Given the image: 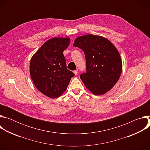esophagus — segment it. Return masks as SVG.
<instances>
[{
	"label": "esophagus",
	"instance_id": "obj_1",
	"mask_svg": "<svg viewBox=\"0 0 150 150\" xmlns=\"http://www.w3.org/2000/svg\"><path fill=\"white\" fill-rule=\"evenodd\" d=\"M74 73L75 74V75H77V74H78V71H77V70L74 71Z\"/></svg>",
	"mask_w": 150,
	"mask_h": 150
}]
</instances>
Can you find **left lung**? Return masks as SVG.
I'll list each match as a JSON object with an SVG mask.
<instances>
[{
	"instance_id": "obj_1",
	"label": "left lung",
	"mask_w": 150,
	"mask_h": 150,
	"mask_svg": "<svg viewBox=\"0 0 150 150\" xmlns=\"http://www.w3.org/2000/svg\"><path fill=\"white\" fill-rule=\"evenodd\" d=\"M73 45L85 54L86 72L80 78L85 87L95 95L109 91L117 82L122 69L121 57L115 46L104 37L93 34L78 37Z\"/></svg>"
}]
</instances>
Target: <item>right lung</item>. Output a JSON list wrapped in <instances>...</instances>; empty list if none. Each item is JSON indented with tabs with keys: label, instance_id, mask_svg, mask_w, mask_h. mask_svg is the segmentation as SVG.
<instances>
[{
	"label": "right lung",
	"instance_id": "obj_1",
	"mask_svg": "<svg viewBox=\"0 0 150 150\" xmlns=\"http://www.w3.org/2000/svg\"><path fill=\"white\" fill-rule=\"evenodd\" d=\"M69 43V38H53L45 42L31 59L30 75L35 86L52 98L60 96L75 75L67 69L63 54Z\"/></svg>",
	"mask_w": 150,
	"mask_h": 150
}]
</instances>
